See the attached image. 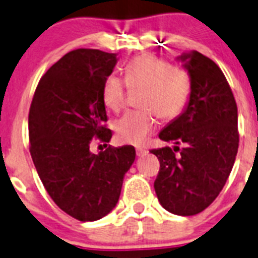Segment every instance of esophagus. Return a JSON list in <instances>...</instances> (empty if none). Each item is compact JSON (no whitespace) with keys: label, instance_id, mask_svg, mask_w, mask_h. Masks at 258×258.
Listing matches in <instances>:
<instances>
[{"label":"esophagus","instance_id":"esophagus-1","mask_svg":"<svg viewBox=\"0 0 258 258\" xmlns=\"http://www.w3.org/2000/svg\"><path fill=\"white\" fill-rule=\"evenodd\" d=\"M147 153H148V151L145 149V148H138V149H136V156L138 157H143V156H145Z\"/></svg>","mask_w":258,"mask_h":258}]
</instances>
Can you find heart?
Returning a JSON list of instances; mask_svg holds the SVG:
<instances>
[{"mask_svg":"<svg viewBox=\"0 0 258 258\" xmlns=\"http://www.w3.org/2000/svg\"><path fill=\"white\" fill-rule=\"evenodd\" d=\"M128 88H143L142 110L128 111L115 124L116 140L123 144L140 145L154 131L157 115L174 119L184 110L192 91L191 75L184 67L169 64L153 54L135 57L124 67ZM124 83L116 75H109L102 86V100L106 107L120 110L124 104Z\"/></svg>","mask_w":258,"mask_h":258,"instance_id":"1","label":"heart"}]
</instances>
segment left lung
<instances>
[{
	"mask_svg": "<svg viewBox=\"0 0 258 258\" xmlns=\"http://www.w3.org/2000/svg\"><path fill=\"white\" fill-rule=\"evenodd\" d=\"M176 59L191 75L192 91L184 110L158 134L163 142H174V149L151 151L161 165L154 189L167 212L195 216L216 200L234 166L237 107L225 75L210 58L192 50ZM178 144L185 147L180 150Z\"/></svg>",
	"mask_w": 258,
	"mask_h": 258,
	"instance_id": "8db88e82",
	"label": "left lung"
}]
</instances>
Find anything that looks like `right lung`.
Returning a JSON list of instances; mask_svg holds the SVG:
<instances>
[{"label":"right lung","instance_id":"obj_1","mask_svg":"<svg viewBox=\"0 0 258 258\" xmlns=\"http://www.w3.org/2000/svg\"><path fill=\"white\" fill-rule=\"evenodd\" d=\"M115 53L76 49L55 62L36 88L28 115L30 152L49 196L83 222L102 218L119 200L124 174L135 161L132 145L91 152L93 138L109 143L111 131L102 86Z\"/></svg>","mask_w":258,"mask_h":258}]
</instances>
